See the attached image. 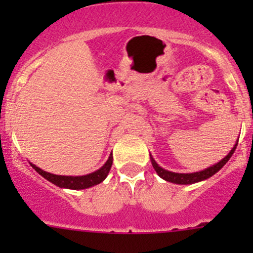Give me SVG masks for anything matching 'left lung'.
Returning <instances> with one entry per match:
<instances>
[{
	"label": "left lung",
	"mask_w": 253,
	"mask_h": 253,
	"mask_svg": "<svg viewBox=\"0 0 253 253\" xmlns=\"http://www.w3.org/2000/svg\"><path fill=\"white\" fill-rule=\"evenodd\" d=\"M237 144H238V140L237 143L234 144L233 148L231 149V152L225 156L223 160L219 161L218 163L213 165V166L208 167V169H203V171H199V172H193V173H178V172H172V171H167V169H162V167L158 165L156 161L153 160V157L151 156V162H152V166H153L154 171L157 172V175L160 176L161 178L163 180L169 181V182H172V184H177V185H191V184H196V182H200V181H204L207 178L211 177L213 175H215L216 172L219 169H222L224 166L225 163L228 162V160L232 157V154L234 153L237 148Z\"/></svg>",
	"instance_id": "1"
}]
</instances>
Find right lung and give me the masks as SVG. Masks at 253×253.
<instances>
[{
  "label": "right lung",
  "instance_id": "obj_1",
  "mask_svg": "<svg viewBox=\"0 0 253 253\" xmlns=\"http://www.w3.org/2000/svg\"><path fill=\"white\" fill-rule=\"evenodd\" d=\"M113 165V153L109 156V160L105 162L104 166L99 169L97 171L88 173V175L84 176H62V175H54V173H49V172L43 171L42 169L37 167L35 165L30 163V166L39 173L50 181L51 184L57 185V186L62 187V189H72V190H84L92 187L95 185H99L100 182L105 180L109 175V171Z\"/></svg>",
  "mask_w": 253,
  "mask_h": 253
}]
</instances>
